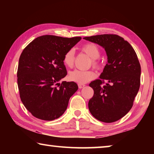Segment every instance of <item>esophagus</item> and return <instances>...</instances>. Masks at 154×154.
<instances>
[{"label":"esophagus","mask_w":154,"mask_h":154,"mask_svg":"<svg viewBox=\"0 0 154 154\" xmlns=\"http://www.w3.org/2000/svg\"><path fill=\"white\" fill-rule=\"evenodd\" d=\"M84 86H85L84 84H82V83H78V87H79V88H80V89H82V88H83Z\"/></svg>","instance_id":"obj_1"}]
</instances>
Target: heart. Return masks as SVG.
I'll use <instances>...</instances> for the list:
<instances>
[{"mask_svg":"<svg viewBox=\"0 0 154 154\" xmlns=\"http://www.w3.org/2000/svg\"><path fill=\"white\" fill-rule=\"evenodd\" d=\"M82 50L92 58V64L94 67L100 66L98 59L100 56V51L98 47L94 43H89L82 47ZM75 60V51L70 49L66 51L63 56V63L67 67H72ZM96 75L92 71H82L75 69L69 73V79L72 82L78 83H85L90 82L95 77Z\"/></svg>","mask_w":154,"mask_h":154,"instance_id":"obj_1","label":"heart"}]
</instances>
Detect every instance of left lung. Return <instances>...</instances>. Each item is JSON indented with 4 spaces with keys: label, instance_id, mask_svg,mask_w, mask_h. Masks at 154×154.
<instances>
[{
    "label": "left lung",
    "instance_id": "1",
    "mask_svg": "<svg viewBox=\"0 0 154 154\" xmlns=\"http://www.w3.org/2000/svg\"><path fill=\"white\" fill-rule=\"evenodd\" d=\"M105 49L107 63L100 79L90 83L94 90L88 108L98 120L111 123L119 120L131 109L140 88V65L131 45L116 35L84 37ZM107 83L102 84L103 81Z\"/></svg>",
    "mask_w": 154,
    "mask_h": 154
}]
</instances>
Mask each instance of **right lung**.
<instances>
[{"mask_svg": "<svg viewBox=\"0 0 154 154\" xmlns=\"http://www.w3.org/2000/svg\"><path fill=\"white\" fill-rule=\"evenodd\" d=\"M82 39L43 35L23 50L17 69L21 100L35 118L51 121L60 117L70 98L78 90L73 82H59L67 75L63 63L66 51Z\"/></svg>", "mask_w": 154, "mask_h": 154, "instance_id": "right-lung-1", "label": "right lung"}]
</instances>
